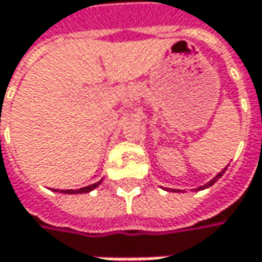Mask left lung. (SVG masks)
Segmentation results:
<instances>
[{
    "label": "left lung",
    "instance_id": "obj_1",
    "mask_svg": "<svg viewBox=\"0 0 262 262\" xmlns=\"http://www.w3.org/2000/svg\"><path fill=\"white\" fill-rule=\"evenodd\" d=\"M226 170H228V167H225V168H223V170H222V171H220V173H219L217 176H214V178H212V179H211L209 182L205 183V185H202V186H199V188H197L195 191H200V189H205V188H209V186H212L214 183L217 182V181H219V179H220V178H222V176L225 174V171H226ZM178 191H181V189H178Z\"/></svg>",
    "mask_w": 262,
    "mask_h": 262
}]
</instances>
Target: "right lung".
Segmentation results:
<instances>
[{
  "mask_svg": "<svg viewBox=\"0 0 262 262\" xmlns=\"http://www.w3.org/2000/svg\"><path fill=\"white\" fill-rule=\"evenodd\" d=\"M100 183H101V181L92 183V185H88V186H83V188H79V189H54V191H59V192H63V194H84V192H91L92 189H95Z\"/></svg>",
  "mask_w": 262,
  "mask_h": 262,
  "instance_id": "1",
  "label": "right lung"
}]
</instances>
